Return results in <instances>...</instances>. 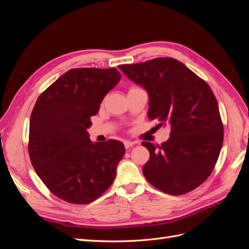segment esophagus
<instances>
[{"label": "esophagus", "mask_w": 249, "mask_h": 249, "mask_svg": "<svg viewBox=\"0 0 249 249\" xmlns=\"http://www.w3.org/2000/svg\"><path fill=\"white\" fill-rule=\"evenodd\" d=\"M124 147L127 149V148H130V147H132L135 143L133 142V141H130V140H125L124 142Z\"/></svg>", "instance_id": "34e87169"}]
</instances>
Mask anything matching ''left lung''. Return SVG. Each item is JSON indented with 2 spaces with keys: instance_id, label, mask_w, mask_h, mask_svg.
<instances>
[{
  "instance_id": "obj_1",
  "label": "left lung",
  "mask_w": 249,
  "mask_h": 249,
  "mask_svg": "<svg viewBox=\"0 0 249 249\" xmlns=\"http://www.w3.org/2000/svg\"><path fill=\"white\" fill-rule=\"evenodd\" d=\"M118 67L147 91L148 118L171 127L161 145L142 142L150 155L143 175L164 193L192 191L212 173L222 147L223 124L212 89L173 58Z\"/></svg>"
}]
</instances>
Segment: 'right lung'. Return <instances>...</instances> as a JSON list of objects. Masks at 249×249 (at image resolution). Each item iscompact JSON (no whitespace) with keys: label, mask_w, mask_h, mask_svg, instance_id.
<instances>
[{"label":"right lung","mask_w":249,"mask_h":249,"mask_svg":"<svg viewBox=\"0 0 249 249\" xmlns=\"http://www.w3.org/2000/svg\"><path fill=\"white\" fill-rule=\"evenodd\" d=\"M120 78L116 69H73L36 101L30 119V159L49 190L67 202H91L115 178L124 144L113 139L93 143L87 129Z\"/></svg>","instance_id":"add662e5"}]
</instances>
